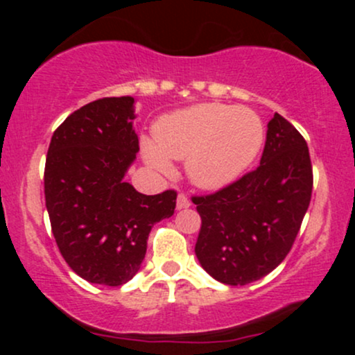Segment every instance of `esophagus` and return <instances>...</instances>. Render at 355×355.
<instances>
[{
    "label": "esophagus",
    "mask_w": 355,
    "mask_h": 355,
    "mask_svg": "<svg viewBox=\"0 0 355 355\" xmlns=\"http://www.w3.org/2000/svg\"><path fill=\"white\" fill-rule=\"evenodd\" d=\"M189 207H190V200L187 198V195L185 193L178 195V197H177V209L182 210V209H189Z\"/></svg>",
    "instance_id": "34e87169"
}]
</instances>
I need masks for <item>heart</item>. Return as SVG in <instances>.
<instances>
[{
    "instance_id": "heart-1",
    "label": "heart",
    "mask_w": 355,
    "mask_h": 355,
    "mask_svg": "<svg viewBox=\"0 0 355 355\" xmlns=\"http://www.w3.org/2000/svg\"><path fill=\"white\" fill-rule=\"evenodd\" d=\"M263 137V123L254 110L200 103L162 118L155 140H141V153L146 165L162 173L172 172V158H185V173L195 187L220 190L254 164Z\"/></svg>"
}]
</instances>
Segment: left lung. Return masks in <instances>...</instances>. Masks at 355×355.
Returning <instances> with one entry per match:
<instances>
[{"label":"left lung","mask_w":355,"mask_h":355,"mask_svg":"<svg viewBox=\"0 0 355 355\" xmlns=\"http://www.w3.org/2000/svg\"><path fill=\"white\" fill-rule=\"evenodd\" d=\"M304 137L275 113L260 165L225 189L193 197L202 227L200 266L218 282L247 285L270 274L291 252L312 195Z\"/></svg>","instance_id":"left-lung-1"}]
</instances>
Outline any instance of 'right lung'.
Masks as SVG:
<instances>
[{"label": "right lung", "instance_id": "right-lung-1", "mask_svg": "<svg viewBox=\"0 0 355 355\" xmlns=\"http://www.w3.org/2000/svg\"><path fill=\"white\" fill-rule=\"evenodd\" d=\"M135 98H100L55 130L44 165V200L56 245L92 284L133 279L152 227L172 217L177 191L144 195L125 182L135 162Z\"/></svg>", "mask_w": 355, "mask_h": 355}]
</instances>
